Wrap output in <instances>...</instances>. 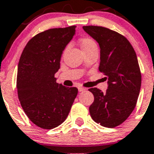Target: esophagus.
Instances as JSON below:
<instances>
[{
    "mask_svg": "<svg viewBox=\"0 0 154 154\" xmlns=\"http://www.w3.org/2000/svg\"><path fill=\"white\" fill-rule=\"evenodd\" d=\"M85 88H82V87H78V91L79 92H83V91H85Z\"/></svg>",
    "mask_w": 154,
    "mask_h": 154,
    "instance_id": "obj_1",
    "label": "esophagus"
}]
</instances>
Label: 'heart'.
Wrapping results in <instances>:
<instances>
[{"instance_id": "b5f03b06", "label": "heart", "mask_w": 154, "mask_h": 154, "mask_svg": "<svg viewBox=\"0 0 154 154\" xmlns=\"http://www.w3.org/2000/svg\"><path fill=\"white\" fill-rule=\"evenodd\" d=\"M93 46H96V42L91 38H83L81 39V47L82 50H86Z\"/></svg>"}]
</instances>
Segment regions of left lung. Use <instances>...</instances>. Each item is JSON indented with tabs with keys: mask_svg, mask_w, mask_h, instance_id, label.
<instances>
[{
	"mask_svg": "<svg viewBox=\"0 0 154 154\" xmlns=\"http://www.w3.org/2000/svg\"><path fill=\"white\" fill-rule=\"evenodd\" d=\"M83 29L98 42L99 70L107 79L104 93L97 88L88 89L94 96L90 116L103 127H116L129 117L138 100L142 76L137 55L129 41L118 32L98 26H84Z\"/></svg>",
	"mask_w": 154,
	"mask_h": 154,
	"instance_id": "8db88e82",
	"label": "left lung"
}]
</instances>
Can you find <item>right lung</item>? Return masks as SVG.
Instances as JSON below:
<instances>
[{
  "instance_id": "obj_1",
  "label": "right lung",
  "mask_w": 154,
  "mask_h": 154,
  "mask_svg": "<svg viewBox=\"0 0 154 154\" xmlns=\"http://www.w3.org/2000/svg\"><path fill=\"white\" fill-rule=\"evenodd\" d=\"M75 27L52 28L36 35L20 58L16 80L19 100L30 120L42 129L62 124L77 95V88L65 87L54 77Z\"/></svg>"
}]
</instances>
